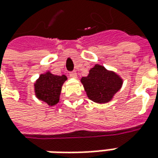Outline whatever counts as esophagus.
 I'll list each match as a JSON object with an SVG mask.
<instances>
[{
  "instance_id": "1",
  "label": "esophagus",
  "mask_w": 158,
  "mask_h": 158,
  "mask_svg": "<svg viewBox=\"0 0 158 158\" xmlns=\"http://www.w3.org/2000/svg\"><path fill=\"white\" fill-rule=\"evenodd\" d=\"M70 77H72V78H77V73L76 72L70 73Z\"/></svg>"
}]
</instances>
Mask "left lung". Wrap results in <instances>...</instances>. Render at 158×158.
Returning <instances> with one entry per match:
<instances>
[{
    "mask_svg": "<svg viewBox=\"0 0 158 158\" xmlns=\"http://www.w3.org/2000/svg\"><path fill=\"white\" fill-rule=\"evenodd\" d=\"M88 99L96 103L104 104L111 101L122 88L123 78L101 64H95L89 70L86 77L80 79Z\"/></svg>",
    "mask_w": 158,
    "mask_h": 158,
    "instance_id": "1",
    "label": "left lung"
}]
</instances>
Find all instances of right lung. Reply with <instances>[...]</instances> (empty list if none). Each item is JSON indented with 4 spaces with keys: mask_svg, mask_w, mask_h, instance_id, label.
<instances>
[{
    "mask_svg": "<svg viewBox=\"0 0 158 158\" xmlns=\"http://www.w3.org/2000/svg\"><path fill=\"white\" fill-rule=\"evenodd\" d=\"M67 77L65 75H54L50 71L40 74L39 78L34 83L35 97L50 106L57 105L59 101L63 85Z\"/></svg>",
    "mask_w": 158,
    "mask_h": 158,
    "instance_id": "obj_1",
    "label": "right lung"
}]
</instances>
